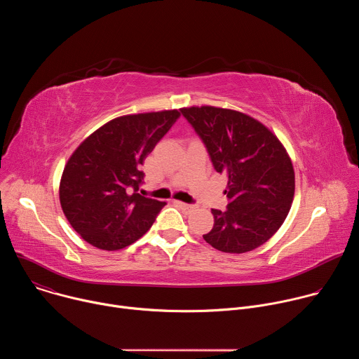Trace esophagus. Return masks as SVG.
<instances>
[{"instance_id": "1", "label": "esophagus", "mask_w": 359, "mask_h": 359, "mask_svg": "<svg viewBox=\"0 0 359 359\" xmlns=\"http://www.w3.org/2000/svg\"><path fill=\"white\" fill-rule=\"evenodd\" d=\"M179 206H180L184 212H187V213H191V212L196 210L194 204H189V203H182V201H179Z\"/></svg>"}]
</instances>
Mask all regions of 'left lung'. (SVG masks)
Listing matches in <instances>:
<instances>
[{
    "label": "left lung",
    "mask_w": 359,
    "mask_h": 359,
    "mask_svg": "<svg viewBox=\"0 0 359 359\" xmlns=\"http://www.w3.org/2000/svg\"><path fill=\"white\" fill-rule=\"evenodd\" d=\"M216 172L229 179L227 209H212L215 226L203 234L223 252L264 244L284 223L294 197V169L280 140L260 122L231 109L183 108Z\"/></svg>",
    "instance_id": "obj_1"
}]
</instances>
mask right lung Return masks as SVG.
I'll return each mask as SVG.
<instances>
[{"label": "right lung", "instance_id": "right-lung-1", "mask_svg": "<svg viewBox=\"0 0 359 359\" xmlns=\"http://www.w3.org/2000/svg\"><path fill=\"white\" fill-rule=\"evenodd\" d=\"M179 116V111L121 116L74 151L62 173L60 200L85 241L100 250H119L155 223L166 203L137 193L144 179L142 165Z\"/></svg>", "mask_w": 359, "mask_h": 359}]
</instances>
